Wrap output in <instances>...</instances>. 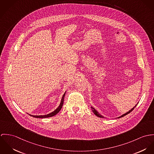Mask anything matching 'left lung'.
Segmentation results:
<instances>
[{"instance_id":"8db88e82","label":"left lung","mask_w":154,"mask_h":154,"mask_svg":"<svg viewBox=\"0 0 154 154\" xmlns=\"http://www.w3.org/2000/svg\"><path fill=\"white\" fill-rule=\"evenodd\" d=\"M137 104H136V106H135V107H133V108H132V109L131 110H129V112H128L127 113H126L123 114V115H122L121 116H120V117H119L118 118H122V117H123V116H125V115H126L129 114V113H131V112H132V110H134V109H135V107L137 106ZM91 110H93V113H94V115H96L97 116H98V117H99V118H104V117H103V116H102V115H100V113H99V112H98L97 111H96V110H95V109H94L93 107H91Z\"/></svg>"}]
</instances>
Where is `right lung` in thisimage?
Wrapping results in <instances>:
<instances>
[{
  "label": "right lung",
  "instance_id": "add662e5",
  "mask_svg": "<svg viewBox=\"0 0 154 154\" xmlns=\"http://www.w3.org/2000/svg\"><path fill=\"white\" fill-rule=\"evenodd\" d=\"M66 92L64 93V94H63V96L62 97V99H61V103L60 104V106L54 112H52V113H49L48 115H39V116H34V115H29L31 116H33L34 118H46L52 117V116L57 115L60 111V110L61 109V108L63 107V103H64V99L65 94H66Z\"/></svg>",
  "mask_w": 154,
  "mask_h": 154
}]
</instances>
